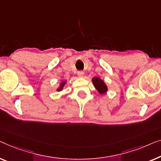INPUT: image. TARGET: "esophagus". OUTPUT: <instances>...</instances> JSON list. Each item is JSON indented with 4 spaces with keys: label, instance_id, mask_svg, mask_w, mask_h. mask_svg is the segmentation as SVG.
Here are the masks:
<instances>
[{
    "label": "esophagus",
    "instance_id": "esophagus-1",
    "mask_svg": "<svg viewBox=\"0 0 161 161\" xmlns=\"http://www.w3.org/2000/svg\"><path fill=\"white\" fill-rule=\"evenodd\" d=\"M84 74H85V73H84L83 71H79L78 73H77L78 77H80V78H83V77H84Z\"/></svg>",
    "mask_w": 161,
    "mask_h": 161
}]
</instances>
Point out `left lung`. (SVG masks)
<instances>
[{
  "mask_svg": "<svg viewBox=\"0 0 161 161\" xmlns=\"http://www.w3.org/2000/svg\"><path fill=\"white\" fill-rule=\"evenodd\" d=\"M92 81L95 88H96L97 91H98L101 95H103L107 92L108 87L107 85H106V84L105 83V81H104L102 79L98 77V76H94V77L92 79Z\"/></svg>",
  "mask_w": 161,
  "mask_h": 161,
  "instance_id": "8db88e82",
  "label": "left lung"
}]
</instances>
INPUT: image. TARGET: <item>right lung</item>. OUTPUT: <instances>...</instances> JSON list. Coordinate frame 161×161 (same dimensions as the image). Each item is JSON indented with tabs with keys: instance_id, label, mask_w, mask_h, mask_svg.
<instances>
[{
	"instance_id": "obj_1",
	"label": "right lung",
	"mask_w": 161,
	"mask_h": 161,
	"mask_svg": "<svg viewBox=\"0 0 161 161\" xmlns=\"http://www.w3.org/2000/svg\"><path fill=\"white\" fill-rule=\"evenodd\" d=\"M66 82H67L66 80H63L62 81H60V85H59V87L57 88V89H56V90H57L58 92L62 91L63 89V87H65V84H66Z\"/></svg>"
}]
</instances>
